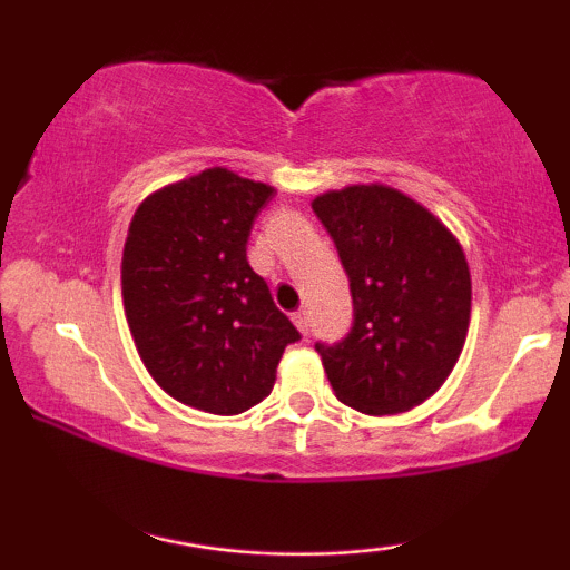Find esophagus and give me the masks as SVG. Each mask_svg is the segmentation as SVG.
Listing matches in <instances>:
<instances>
[{"label":"esophagus","instance_id":"obj_1","mask_svg":"<svg viewBox=\"0 0 570 570\" xmlns=\"http://www.w3.org/2000/svg\"><path fill=\"white\" fill-rule=\"evenodd\" d=\"M292 322H294V326H297V330L305 335L307 326H311V316H307L305 311H297V313H294V316H292Z\"/></svg>","mask_w":570,"mask_h":570}]
</instances>
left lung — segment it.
I'll return each mask as SVG.
<instances>
[{
  "mask_svg": "<svg viewBox=\"0 0 570 570\" xmlns=\"http://www.w3.org/2000/svg\"><path fill=\"white\" fill-rule=\"evenodd\" d=\"M313 212L351 281L353 324L316 343L332 391L367 415H396L440 391L472 316V276L455 235L429 208L385 185L318 195Z\"/></svg>",
  "mask_w": 570,
  "mask_h": 570,
  "instance_id": "obj_1",
  "label": "left lung"
}]
</instances>
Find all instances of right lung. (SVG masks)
Wrapping results in <instances>:
<instances>
[{
  "label": "right lung",
  "instance_id": "right-lung-1",
  "mask_svg": "<svg viewBox=\"0 0 570 570\" xmlns=\"http://www.w3.org/2000/svg\"><path fill=\"white\" fill-rule=\"evenodd\" d=\"M273 187L206 168L136 208L122 248V305L144 367L189 407L238 415L273 391L299 332L246 259Z\"/></svg>",
  "mask_w": 570,
  "mask_h": 570
}]
</instances>
